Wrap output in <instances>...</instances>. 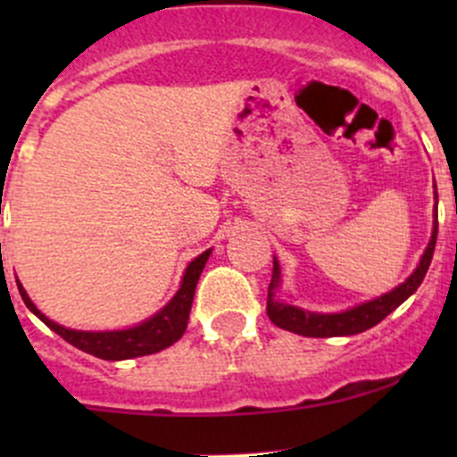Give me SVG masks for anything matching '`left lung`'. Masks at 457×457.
Wrapping results in <instances>:
<instances>
[{
  "label": "left lung",
  "mask_w": 457,
  "mask_h": 457,
  "mask_svg": "<svg viewBox=\"0 0 457 457\" xmlns=\"http://www.w3.org/2000/svg\"><path fill=\"white\" fill-rule=\"evenodd\" d=\"M437 196V192H436ZM437 238V212L436 220H433V234L428 241L425 254L420 258V265L416 267L411 276L404 280L403 285L394 289V292L385 294L380 298H373L370 303L353 307V310L343 312V314H312V312L298 310L294 305H285V303L274 301V289L280 283V267L274 258V270H271V283L267 287V316L280 329L294 331L298 336H307V338H331V336H353L361 331L371 329L380 320H385L395 307L403 305L418 287H420L422 278L427 276L428 265H431L433 250H436Z\"/></svg>",
  "instance_id": "left-lung-1"
}]
</instances>
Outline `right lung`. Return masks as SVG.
Returning a JSON list of instances; mask_svg holds the SVG:
<instances>
[{"label":"right lung","instance_id":"1","mask_svg":"<svg viewBox=\"0 0 457 457\" xmlns=\"http://www.w3.org/2000/svg\"><path fill=\"white\" fill-rule=\"evenodd\" d=\"M207 258H210V250L203 252L201 256H196L195 261L187 265L186 276H183L181 289L177 292V296L163 307L156 316H152L150 320L141 322L139 327H132V329H121V331H75L66 329V327L57 325L50 318H46L32 305L29 294L24 292V287L17 280V287H20L21 298H24L26 307L35 314L39 320H44L54 334L62 336L66 343L75 345L81 352L90 353V356L101 358V361H128V358L137 356H147V353H156L161 349L170 347V345L177 343L183 334H186L187 318H190L192 301H195V289L199 283V276L205 267Z\"/></svg>","mask_w":457,"mask_h":457}]
</instances>
